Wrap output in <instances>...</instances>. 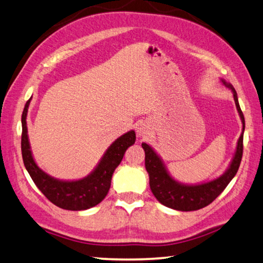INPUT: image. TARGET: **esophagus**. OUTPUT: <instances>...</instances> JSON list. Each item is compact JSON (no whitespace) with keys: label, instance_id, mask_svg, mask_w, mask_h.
Here are the masks:
<instances>
[{"label":"esophagus","instance_id":"34e87169","mask_svg":"<svg viewBox=\"0 0 263 263\" xmlns=\"http://www.w3.org/2000/svg\"><path fill=\"white\" fill-rule=\"evenodd\" d=\"M137 135L140 137H145L146 135H148V127L145 125V123H140L136 128Z\"/></svg>","mask_w":263,"mask_h":263}]
</instances>
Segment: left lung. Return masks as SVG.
<instances>
[{"mask_svg": "<svg viewBox=\"0 0 263 263\" xmlns=\"http://www.w3.org/2000/svg\"><path fill=\"white\" fill-rule=\"evenodd\" d=\"M221 81L232 91L236 108L238 111L242 123V132L238 138V142H237L234 157H232L230 165L228 166L223 174L214 178V180L198 183V184H185V183L178 182L168 172L165 162L155 151V148L146 143H142V147L145 152V168L148 178H150V189L157 198V200L166 207H170V209L182 212L204 209L226 189L238 171L242 157V137H244L245 119L240 110L235 88L232 87L231 83L227 82L224 79H221Z\"/></svg>", "mask_w": 263, "mask_h": 263, "instance_id": "8db88e82", "label": "left lung"}]
</instances>
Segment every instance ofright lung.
<instances>
[{
  "label": "right lung",
  "instance_id": "right-lung-1",
  "mask_svg": "<svg viewBox=\"0 0 263 263\" xmlns=\"http://www.w3.org/2000/svg\"><path fill=\"white\" fill-rule=\"evenodd\" d=\"M32 97L26 102L22 116V153L25 168L44 196L52 204L67 211H85L96 206L106 197L112 175L123 155L136 140L135 132L129 130L112 143L90 174L79 180H59L49 175L34 160L28 140L27 112Z\"/></svg>",
  "mask_w": 263,
  "mask_h": 263
}]
</instances>
